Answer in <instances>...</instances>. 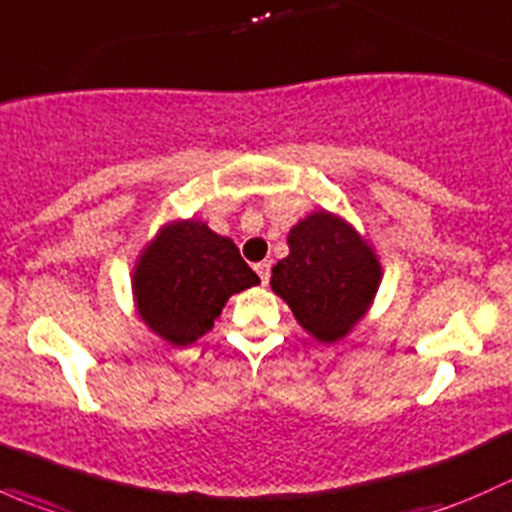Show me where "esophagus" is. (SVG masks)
Wrapping results in <instances>:
<instances>
[{
    "label": "esophagus",
    "instance_id": "obj_1",
    "mask_svg": "<svg viewBox=\"0 0 512 512\" xmlns=\"http://www.w3.org/2000/svg\"><path fill=\"white\" fill-rule=\"evenodd\" d=\"M255 272L257 275H260V280H262V285H267V282H270V272H272V265L270 262H257L255 265Z\"/></svg>",
    "mask_w": 512,
    "mask_h": 512
}]
</instances>
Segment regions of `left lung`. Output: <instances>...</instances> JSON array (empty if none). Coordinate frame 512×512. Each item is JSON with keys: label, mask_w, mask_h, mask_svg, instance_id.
<instances>
[{"label": "left lung", "mask_w": 512, "mask_h": 512, "mask_svg": "<svg viewBox=\"0 0 512 512\" xmlns=\"http://www.w3.org/2000/svg\"><path fill=\"white\" fill-rule=\"evenodd\" d=\"M270 285L319 342H337L369 309L381 280L374 250L352 225L319 210L289 230Z\"/></svg>", "instance_id": "1"}]
</instances>
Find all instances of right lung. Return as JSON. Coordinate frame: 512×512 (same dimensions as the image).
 <instances>
[{
  "mask_svg": "<svg viewBox=\"0 0 512 512\" xmlns=\"http://www.w3.org/2000/svg\"><path fill=\"white\" fill-rule=\"evenodd\" d=\"M260 282L230 237L200 220L165 225L143 250L133 294L143 322L175 347L213 329L230 294Z\"/></svg>",
  "mask_w": 512,
  "mask_h": 512,
  "instance_id": "add662e5",
  "label": "right lung"
}]
</instances>
